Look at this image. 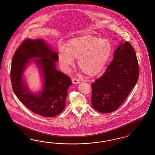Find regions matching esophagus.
<instances>
[{
  "label": "esophagus",
  "instance_id": "1",
  "mask_svg": "<svg viewBox=\"0 0 155 155\" xmlns=\"http://www.w3.org/2000/svg\"><path fill=\"white\" fill-rule=\"evenodd\" d=\"M72 82L74 84H78L81 82L77 78H73L72 80Z\"/></svg>",
  "mask_w": 155,
  "mask_h": 155
}]
</instances>
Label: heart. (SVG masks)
<instances>
[{
    "label": "heart",
    "instance_id": "1",
    "mask_svg": "<svg viewBox=\"0 0 155 155\" xmlns=\"http://www.w3.org/2000/svg\"><path fill=\"white\" fill-rule=\"evenodd\" d=\"M112 52L110 42L106 39L83 35L69 39L66 48H59V63L64 71H69L78 59L80 69L89 77L99 74L105 68Z\"/></svg>",
    "mask_w": 155,
    "mask_h": 155
}]
</instances>
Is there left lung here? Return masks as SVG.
Instances as JSON below:
<instances>
[{
    "mask_svg": "<svg viewBox=\"0 0 155 155\" xmlns=\"http://www.w3.org/2000/svg\"><path fill=\"white\" fill-rule=\"evenodd\" d=\"M104 75L91 84L92 107L102 113L116 110L139 79L138 61L129 43H120Z\"/></svg>",
    "mask_w": 155,
    "mask_h": 155,
    "instance_id": "obj_1",
    "label": "left lung"
}]
</instances>
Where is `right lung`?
I'll return each instance as SVG.
<instances>
[{
    "label": "right lung",
    "mask_w": 155,
    "mask_h": 155,
    "mask_svg": "<svg viewBox=\"0 0 155 155\" xmlns=\"http://www.w3.org/2000/svg\"><path fill=\"white\" fill-rule=\"evenodd\" d=\"M58 60V53L43 39H27L16 50L11 62V84L16 97L32 112L45 117H53L62 112L72 85L69 77L56 69ZM31 61L38 66L44 80L42 91L35 94L23 79L24 71Z\"/></svg>",
    "instance_id": "obj_1"
}]
</instances>
